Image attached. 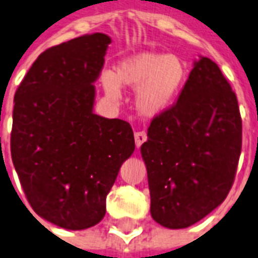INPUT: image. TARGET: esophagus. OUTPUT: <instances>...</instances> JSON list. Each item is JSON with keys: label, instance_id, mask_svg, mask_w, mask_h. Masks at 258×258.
<instances>
[{"label": "esophagus", "instance_id": "esophagus-1", "mask_svg": "<svg viewBox=\"0 0 258 258\" xmlns=\"http://www.w3.org/2000/svg\"><path fill=\"white\" fill-rule=\"evenodd\" d=\"M134 137H135V145H137L138 147L141 146L143 142H146L147 139V135L145 131H137V133L134 134Z\"/></svg>", "mask_w": 258, "mask_h": 258}]
</instances>
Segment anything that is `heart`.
I'll return each mask as SVG.
<instances>
[{
  "label": "heart",
  "mask_w": 258,
  "mask_h": 258,
  "mask_svg": "<svg viewBox=\"0 0 258 258\" xmlns=\"http://www.w3.org/2000/svg\"><path fill=\"white\" fill-rule=\"evenodd\" d=\"M185 78V62L178 55L146 51L121 60L115 73H105L101 81L112 98L120 93L119 85L137 88L135 104L139 112L155 116L174 101Z\"/></svg>",
  "instance_id": "heart-1"
}]
</instances>
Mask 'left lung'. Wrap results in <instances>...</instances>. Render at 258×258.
I'll return each instance as SVG.
<instances>
[{
	"instance_id": "8db88e82",
	"label": "left lung",
	"mask_w": 258,
	"mask_h": 258,
	"mask_svg": "<svg viewBox=\"0 0 258 258\" xmlns=\"http://www.w3.org/2000/svg\"><path fill=\"white\" fill-rule=\"evenodd\" d=\"M242 147L238 100L221 69L202 56L178 100L154 116L141 147L153 219L185 229L227 198Z\"/></svg>"
}]
</instances>
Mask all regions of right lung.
Segmentation results:
<instances>
[{"instance_id":"right-lung-1","label":"right lung","mask_w":258,"mask_h":258,"mask_svg":"<svg viewBox=\"0 0 258 258\" xmlns=\"http://www.w3.org/2000/svg\"><path fill=\"white\" fill-rule=\"evenodd\" d=\"M111 39L76 37L37 56L15 94L12 161L37 215L69 230L97 225L119 169L135 150L131 125L93 113Z\"/></svg>"}]
</instances>
